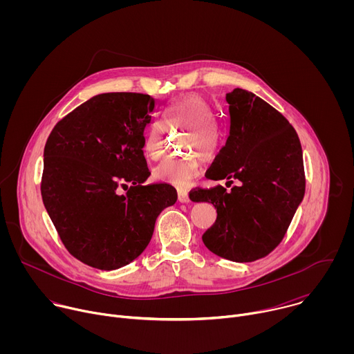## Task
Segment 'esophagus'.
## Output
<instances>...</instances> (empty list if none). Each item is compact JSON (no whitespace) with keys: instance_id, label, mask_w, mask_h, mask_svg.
<instances>
[{"instance_id":"1","label":"esophagus","mask_w":354,"mask_h":354,"mask_svg":"<svg viewBox=\"0 0 354 354\" xmlns=\"http://www.w3.org/2000/svg\"><path fill=\"white\" fill-rule=\"evenodd\" d=\"M178 200L180 201V203H189L190 198H189L187 192H185V190H179V192H178Z\"/></svg>"}]
</instances>
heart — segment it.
Listing matches in <instances>:
<instances>
[{"label":"heart","mask_w":354,"mask_h":354,"mask_svg":"<svg viewBox=\"0 0 354 354\" xmlns=\"http://www.w3.org/2000/svg\"><path fill=\"white\" fill-rule=\"evenodd\" d=\"M162 122L168 129L186 130L183 149L190 156L165 158L154 168V176L161 182L187 187L200 174V157L205 161H213L220 154L223 147L221 126L214 119V111L207 99L198 93H187L174 99L162 111ZM163 125L161 122L153 123L144 136L142 149L151 160H158L165 153Z\"/></svg>","instance_id":"obj_1"}]
</instances>
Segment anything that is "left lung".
Wrapping results in <instances>:
<instances>
[{
	"mask_svg": "<svg viewBox=\"0 0 354 354\" xmlns=\"http://www.w3.org/2000/svg\"><path fill=\"white\" fill-rule=\"evenodd\" d=\"M228 137L206 176L227 179L196 187L192 201H210L216 223L203 234L213 254L234 262L268 257L283 241L306 193L299 138L290 122L255 93L235 88L227 93Z\"/></svg>",
	"mask_w": 354,
	"mask_h": 354,
	"instance_id": "left-lung-1",
	"label": "left lung"
}]
</instances>
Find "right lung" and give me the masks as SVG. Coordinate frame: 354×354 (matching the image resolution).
<instances>
[{"instance_id": "right-lung-1", "label": "right lung", "mask_w": 354, "mask_h": 354, "mask_svg": "<svg viewBox=\"0 0 354 354\" xmlns=\"http://www.w3.org/2000/svg\"><path fill=\"white\" fill-rule=\"evenodd\" d=\"M158 108L145 93H100L64 116L46 141L44 207L66 249L88 266L129 265L149 243L160 213L175 205L172 186L142 185L151 174L144 131Z\"/></svg>"}]
</instances>
